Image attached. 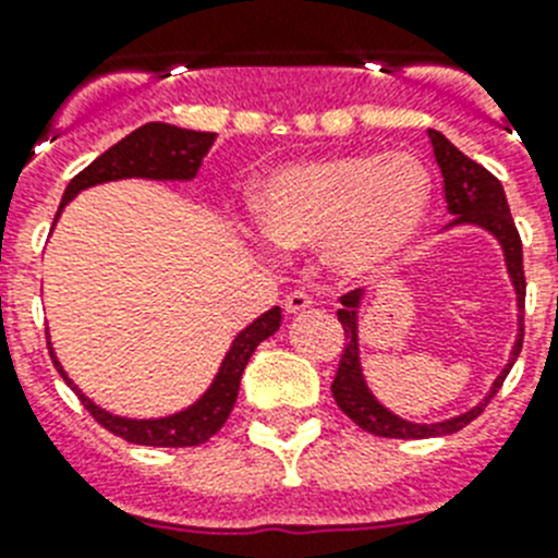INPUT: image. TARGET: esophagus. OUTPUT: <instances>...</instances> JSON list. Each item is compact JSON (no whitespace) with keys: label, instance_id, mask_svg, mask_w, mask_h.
<instances>
[{"label":"esophagus","instance_id":"esophagus-1","mask_svg":"<svg viewBox=\"0 0 558 558\" xmlns=\"http://www.w3.org/2000/svg\"><path fill=\"white\" fill-rule=\"evenodd\" d=\"M313 307V299H310V293H304V290H290L288 295H284V310L288 313H302V310Z\"/></svg>","mask_w":558,"mask_h":558}]
</instances>
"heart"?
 I'll return each mask as SVG.
<instances>
[{
  "instance_id": "heart-1",
  "label": "heart",
  "mask_w": 558,
  "mask_h": 558,
  "mask_svg": "<svg viewBox=\"0 0 558 558\" xmlns=\"http://www.w3.org/2000/svg\"><path fill=\"white\" fill-rule=\"evenodd\" d=\"M430 206L425 167L405 153H352L279 170L256 198L265 234L282 248L324 245L340 274L366 276L397 259Z\"/></svg>"
}]
</instances>
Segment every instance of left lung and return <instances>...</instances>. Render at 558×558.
I'll use <instances>...</instances> for the list:
<instances>
[{
    "label": "left lung",
    "mask_w": 558,
    "mask_h": 558,
    "mask_svg": "<svg viewBox=\"0 0 558 558\" xmlns=\"http://www.w3.org/2000/svg\"><path fill=\"white\" fill-rule=\"evenodd\" d=\"M433 142V156H436V165L441 170V179H445V204L450 215H456L452 223H477L483 229H489L492 234L502 243L506 251V265H509V274L514 279L517 288V302L520 310H525V270H522V240L520 231H517L514 218L509 211V201H506V192H502L500 181L492 175L486 167H481L477 161H472L470 156H463L456 145H452L447 136H441L438 131H427ZM360 302V290H349V293L340 295L338 322L347 335V347L340 354L338 372L332 379V397L338 402V408L352 418L354 425L363 427L372 436L383 438H433V436H450L458 433L461 427H466L472 418H477L483 413V408L489 405V399L495 397L497 388L502 386V379L509 377L514 360L522 352V338H525V329H522L520 318V335H517L514 352H511V363L502 368L500 377L495 379L489 397L483 399L481 405L472 408V411L461 413V416L450 418V422H438V425H411L405 418L393 416L386 408L377 405L374 397L368 393L366 383L360 377V363H357V324H354V307Z\"/></svg>",
    "instance_id": "1"
}]
</instances>
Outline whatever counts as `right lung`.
Segmentation results:
<instances>
[{
    "label": "right lung",
    "instance_id": "right-lung-1",
    "mask_svg": "<svg viewBox=\"0 0 558 558\" xmlns=\"http://www.w3.org/2000/svg\"><path fill=\"white\" fill-rule=\"evenodd\" d=\"M215 133L204 131H186V128L165 125V122H147V125L136 128L131 136L108 147L102 156H97L86 170H81L75 179L69 181L66 192H63L61 209L66 201H72L81 190L86 186L102 184V181H117V179H192L198 172L201 161H204L206 150H209ZM58 209V215H61ZM282 324V310L274 307L256 318L251 327L236 335L234 347L226 354L223 368H220L215 386L206 391L198 405H192L190 411L179 413L170 418H156V422H133V418L111 416V413L100 411L95 402H88L81 391H77L63 368L58 366L52 347H49V357L66 379L72 391H77L83 408L92 413L97 425L106 427L113 436L125 438L131 445H145V447H198L206 445L220 427L226 425L231 408L236 402V391H240V377H243L245 366H248L254 349L263 343L265 338L279 329Z\"/></svg>",
    "mask_w": 558,
    "mask_h": 558
}]
</instances>
